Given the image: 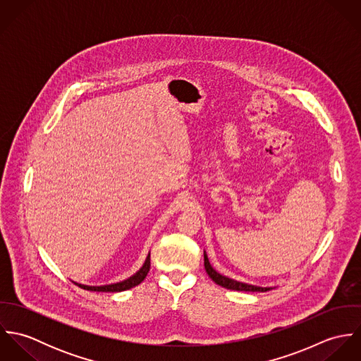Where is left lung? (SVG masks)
Listing matches in <instances>:
<instances>
[{
    "mask_svg": "<svg viewBox=\"0 0 361 361\" xmlns=\"http://www.w3.org/2000/svg\"><path fill=\"white\" fill-rule=\"evenodd\" d=\"M204 268H206L207 274L208 276L219 286L222 288H226V289H231V290H239V292H267V290H271L272 288H261V286H256V285H249V283H243V282H239V281H235V279H231L228 276H224L221 275L219 272H216L209 261L207 257L206 252H204Z\"/></svg>",
    "mask_w": 361,
    "mask_h": 361,
    "instance_id": "1",
    "label": "left lung"
}]
</instances>
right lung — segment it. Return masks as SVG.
<instances>
[{"label":"right lung","mask_w":361,"mask_h":361,"mask_svg":"<svg viewBox=\"0 0 361 361\" xmlns=\"http://www.w3.org/2000/svg\"><path fill=\"white\" fill-rule=\"evenodd\" d=\"M149 271H150V255L146 258L143 267L136 274H133L130 278H128V279H125L122 282H116V283H111V285H103V286H89V285H82V283H76V282H73V283L78 285L79 288L85 289V290H93V292H123V290H128V289L135 288L139 283H142L145 281V278L147 276Z\"/></svg>","instance_id":"right-lung-1"}]
</instances>
